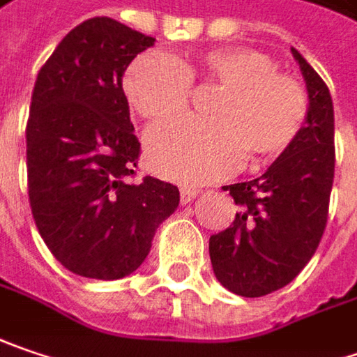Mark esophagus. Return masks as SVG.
Returning a JSON list of instances; mask_svg holds the SVG:
<instances>
[{"mask_svg": "<svg viewBox=\"0 0 357 357\" xmlns=\"http://www.w3.org/2000/svg\"><path fill=\"white\" fill-rule=\"evenodd\" d=\"M197 195H199V190H197V188L183 187L181 188V203H183V205H188Z\"/></svg>", "mask_w": 357, "mask_h": 357, "instance_id": "34e87169", "label": "esophagus"}]
</instances>
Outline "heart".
I'll list each match as a JSON object with an SVG mask.
<instances>
[{"label": "heart", "mask_w": 357, "mask_h": 357, "mask_svg": "<svg viewBox=\"0 0 357 357\" xmlns=\"http://www.w3.org/2000/svg\"><path fill=\"white\" fill-rule=\"evenodd\" d=\"M190 78L223 84V90L213 98V118H181L146 132V165L165 178L195 185L223 178L245 151L251 158L281 154L303 128V88L249 47L211 50L195 63L149 52L128 66L122 86L134 112L158 122L187 108Z\"/></svg>", "instance_id": "b5f03b06"}]
</instances>
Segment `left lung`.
Here are the masks:
<instances>
[{
    "mask_svg": "<svg viewBox=\"0 0 357 357\" xmlns=\"http://www.w3.org/2000/svg\"><path fill=\"white\" fill-rule=\"evenodd\" d=\"M307 88V116L294 144L259 178L225 187L235 221L208 239L215 277L241 297L291 283L313 257L328 223L333 185V102L326 82L291 47Z\"/></svg>",
    "mask_w": 357,
    "mask_h": 357,
    "instance_id": "1",
    "label": "left lung"
}]
</instances>
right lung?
<instances>
[{"mask_svg": "<svg viewBox=\"0 0 357 357\" xmlns=\"http://www.w3.org/2000/svg\"><path fill=\"white\" fill-rule=\"evenodd\" d=\"M154 38L110 17L76 26L42 66L31 94L27 192L36 227L72 273L112 281L146 259L181 195L146 176L130 183L140 142L122 76Z\"/></svg>", "mask_w": 357, "mask_h": 357, "instance_id": "add662e5", "label": "right lung"}]
</instances>
